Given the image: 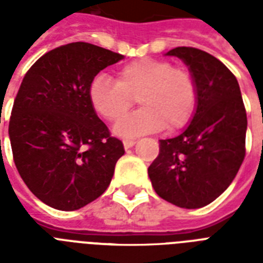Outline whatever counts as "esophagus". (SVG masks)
<instances>
[{"label": "esophagus", "mask_w": 263, "mask_h": 263, "mask_svg": "<svg viewBox=\"0 0 263 263\" xmlns=\"http://www.w3.org/2000/svg\"><path fill=\"white\" fill-rule=\"evenodd\" d=\"M123 143H124V147H125V148H131L132 146L136 143V142H135V140H124Z\"/></svg>", "instance_id": "1"}]
</instances>
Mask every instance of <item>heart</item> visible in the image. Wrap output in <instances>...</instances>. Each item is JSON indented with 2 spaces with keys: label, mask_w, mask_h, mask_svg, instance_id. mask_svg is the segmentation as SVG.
I'll use <instances>...</instances> for the list:
<instances>
[{
  "label": "heart",
  "mask_w": 263,
  "mask_h": 263,
  "mask_svg": "<svg viewBox=\"0 0 263 263\" xmlns=\"http://www.w3.org/2000/svg\"><path fill=\"white\" fill-rule=\"evenodd\" d=\"M136 98L142 109L116 124L115 131L124 138L185 127L196 110L198 84L191 72L173 67L168 60L140 59L117 71V79L97 75L88 87L94 111L115 123L126 114Z\"/></svg>",
  "instance_id": "b5f03b06"
}]
</instances>
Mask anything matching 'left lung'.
I'll return each instance as SVG.
<instances>
[{"label":"left lung","instance_id":"1","mask_svg":"<svg viewBox=\"0 0 263 263\" xmlns=\"http://www.w3.org/2000/svg\"><path fill=\"white\" fill-rule=\"evenodd\" d=\"M166 54L188 65L198 84V105L183 134L160 140L148 177L169 203L203 208L229 187L245 160L246 107L235 75L214 55L185 46Z\"/></svg>","mask_w":263,"mask_h":263}]
</instances>
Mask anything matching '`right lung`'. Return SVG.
<instances>
[{
  "label": "right lung",
  "mask_w": 263,
  "mask_h": 263,
  "mask_svg": "<svg viewBox=\"0 0 263 263\" xmlns=\"http://www.w3.org/2000/svg\"><path fill=\"white\" fill-rule=\"evenodd\" d=\"M123 55L87 42L47 51L27 71L14 98L9 138L18 175L39 200L71 212L110 184L123 142L88 99L91 80Z\"/></svg>",
  "instance_id": "add662e5"
}]
</instances>
